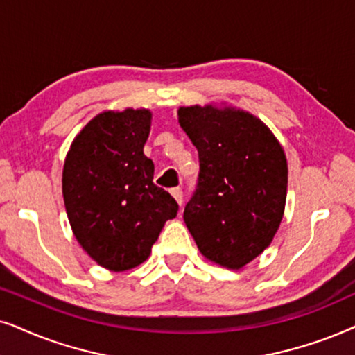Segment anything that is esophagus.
Returning <instances> with one entry per match:
<instances>
[{"instance_id": "obj_1", "label": "esophagus", "mask_w": 355, "mask_h": 355, "mask_svg": "<svg viewBox=\"0 0 355 355\" xmlns=\"http://www.w3.org/2000/svg\"><path fill=\"white\" fill-rule=\"evenodd\" d=\"M170 193H172V196L175 198V200H177V202L178 205H183V191H182V188H172V190H170Z\"/></svg>"}]
</instances>
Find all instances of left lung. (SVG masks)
Here are the masks:
<instances>
[{
  "label": "left lung",
  "mask_w": 355,
  "mask_h": 355,
  "mask_svg": "<svg viewBox=\"0 0 355 355\" xmlns=\"http://www.w3.org/2000/svg\"><path fill=\"white\" fill-rule=\"evenodd\" d=\"M178 123L200 155L198 187L183 219L207 259L240 269L279 229L287 195L284 149L259 118L240 108L180 107Z\"/></svg>",
  "instance_id": "obj_1"
}]
</instances>
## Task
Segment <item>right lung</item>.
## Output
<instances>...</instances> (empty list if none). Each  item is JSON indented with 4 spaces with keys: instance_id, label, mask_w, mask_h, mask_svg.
I'll use <instances>...</instances> for the list:
<instances>
[{
    "instance_id": "right-lung-1",
    "label": "right lung",
    "mask_w": 355,
    "mask_h": 355,
    "mask_svg": "<svg viewBox=\"0 0 355 355\" xmlns=\"http://www.w3.org/2000/svg\"><path fill=\"white\" fill-rule=\"evenodd\" d=\"M153 113L102 112L76 136L63 167L66 214L76 240L102 268L126 271L149 258L178 205L154 185L144 155Z\"/></svg>"
}]
</instances>
